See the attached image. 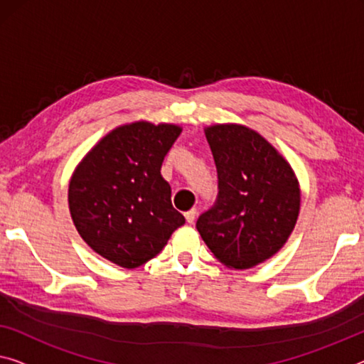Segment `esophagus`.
<instances>
[{
	"label": "esophagus",
	"mask_w": 364,
	"mask_h": 364,
	"mask_svg": "<svg viewBox=\"0 0 364 364\" xmlns=\"http://www.w3.org/2000/svg\"><path fill=\"white\" fill-rule=\"evenodd\" d=\"M195 218H197V210H188L187 213H186V220H187V223H190V225H192V223L195 221Z\"/></svg>",
	"instance_id": "34e87169"
}]
</instances>
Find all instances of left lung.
<instances>
[{
    "instance_id": "1",
    "label": "left lung",
    "mask_w": 364,
    "mask_h": 364,
    "mask_svg": "<svg viewBox=\"0 0 364 364\" xmlns=\"http://www.w3.org/2000/svg\"><path fill=\"white\" fill-rule=\"evenodd\" d=\"M218 172L213 206L197 229L221 264L236 270L277 254L299 213V186L283 156L259 133L240 125L206 128Z\"/></svg>"
}]
</instances>
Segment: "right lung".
Segmentation results:
<instances>
[{"label": "right lung", "mask_w": 364, "mask_h": 364, "mask_svg": "<svg viewBox=\"0 0 364 364\" xmlns=\"http://www.w3.org/2000/svg\"><path fill=\"white\" fill-rule=\"evenodd\" d=\"M146 122L115 128L89 151L70 182L73 223L94 252L124 268L158 255L186 223L161 166L181 135Z\"/></svg>", "instance_id": "1"}]
</instances>
